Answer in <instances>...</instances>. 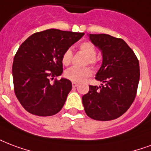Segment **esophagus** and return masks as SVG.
<instances>
[{
  "mask_svg": "<svg viewBox=\"0 0 151 151\" xmlns=\"http://www.w3.org/2000/svg\"><path fill=\"white\" fill-rule=\"evenodd\" d=\"M78 86V83H76V82H72V86H73V88H75V87H77Z\"/></svg>",
  "mask_w": 151,
  "mask_h": 151,
  "instance_id": "obj_1",
  "label": "esophagus"
}]
</instances>
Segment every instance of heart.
Wrapping results in <instances>:
<instances>
[{
    "mask_svg": "<svg viewBox=\"0 0 151 151\" xmlns=\"http://www.w3.org/2000/svg\"><path fill=\"white\" fill-rule=\"evenodd\" d=\"M79 49L81 52H83L87 56L86 60V64H90L93 65H96L97 63V59L96 58V50L92 42L88 41L82 42L79 45ZM73 51L70 48L66 49L62 55V63L63 65H70L73 59ZM64 75L67 79L72 81L81 82L92 75V70L89 67H70L65 71Z\"/></svg>",
    "mask_w": 151,
    "mask_h": 151,
    "instance_id": "obj_1",
    "label": "heart"
}]
</instances>
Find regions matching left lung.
<instances>
[{"mask_svg":"<svg viewBox=\"0 0 151 151\" xmlns=\"http://www.w3.org/2000/svg\"><path fill=\"white\" fill-rule=\"evenodd\" d=\"M89 39L101 50L103 63L96 80L101 86H89L82 96L88 117L108 121L125 113L133 103L139 81V63L136 55L119 38L106 34H89Z\"/></svg>","mask_w":151,"mask_h":151,"instance_id":"1","label":"left lung"}]
</instances>
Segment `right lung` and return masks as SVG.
I'll use <instances>...</instances> for the list:
<instances>
[{
  "label": "right lung",
  "instance_id": "1",
  "mask_svg": "<svg viewBox=\"0 0 151 151\" xmlns=\"http://www.w3.org/2000/svg\"><path fill=\"white\" fill-rule=\"evenodd\" d=\"M85 33L48 29L36 32L19 46L12 64L14 92L26 111L50 116L63 109L72 88L62 74V55Z\"/></svg>",
  "mask_w": 151,
  "mask_h": 151
}]
</instances>
